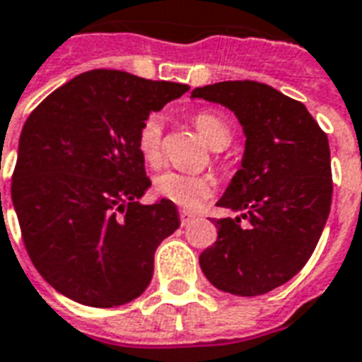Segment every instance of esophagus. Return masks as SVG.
Returning a JSON list of instances; mask_svg holds the SVG:
<instances>
[{"mask_svg":"<svg viewBox=\"0 0 362 362\" xmlns=\"http://www.w3.org/2000/svg\"><path fill=\"white\" fill-rule=\"evenodd\" d=\"M179 217H181V223H183V225H187V223L191 221L192 217H194V214L189 210H181L179 211Z\"/></svg>","mask_w":362,"mask_h":362,"instance_id":"1","label":"esophagus"}]
</instances>
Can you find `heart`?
Wrapping results in <instances>:
<instances>
[{"label":"heart","instance_id":"b5f03b06","mask_svg":"<svg viewBox=\"0 0 362 362\" xmlns=\"http://www.w3.org/2000/svg\"><path fill=\"white\" fill-rule=\"evenodd\" d=\"M194 126L204 141L211 148H223L229 145L230 126L225 116L211 110H200L194 114ZM137 148L148 165H158L164 158V124L158 114H148L141 122L137 132ZM154 191L156 194L170 202L183 206V208H197L204 200L214 194L216 181L210 175H194L185 171L168 170L154 177Z\"/></svg>","mask_w":362,"mask_h":362}]
</instances>
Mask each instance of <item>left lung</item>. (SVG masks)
Wrapping results in <instances>:
<instances>
[{"label":"left lung","instance_id":"left-lung-1","mask_svg":"<svg viewBox=\"0 0 362 362\" xmlns=\"http://www.w3.org/2000/svg\"><path fill=\"white\" fill-rule=\"evenodd\" d=\"M192 97L230 108L246 135L243 168L217 206L243 210L250 225L217 219L202 273L229 294H267L300 273L322 235L332 204L328 137L300 100L259 81H219Z\"/></svg>","mask_w":362,"mask_h":362}]
</instances>
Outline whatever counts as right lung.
Returning a JSON list of instances; mask_svg holds the SVG:
<instances>
[{"label": "right lung", "instance_id": "right-lung-1", "mask_svg": "<svg viewBox=\"0 0 362 362\" xmlns=\"http://www.w3.org/2000/svg\"><path fill=\"white\" fill-rule=\"evenodd\" d=\"M189 86L91 70L55 89L26 119L11 197L37 273L70 300L116 307L139 298L154 252L179 227L175 204L135 202L151 187L141 122Z\"/></svg>", "mask_w": 362, "mask_h": 362}]
</instances>
